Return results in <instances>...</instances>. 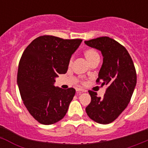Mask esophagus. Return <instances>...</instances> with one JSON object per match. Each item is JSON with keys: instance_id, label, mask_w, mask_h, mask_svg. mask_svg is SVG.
I'll return each instance as SVG.
<instances>
[{"instance_id": "esophagus-1", "label": "esophagus", "mask_w": 148, "mask_h": 148, "mask_svg": "<svg viewBox=\"0 0 148 148\" xmlns=\"http://www.w3.org/2000/svg\"><path fill=\"white\" fill-rule=\"evenodd\" d=\"M77 92H78V93H80L81 92H86V90H82V89H77Z\"/></svg>"}]
</instances>
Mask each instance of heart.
I'll return each instance as SVG.
<instances>
[{
  "mask_svg": "<svg viewBox=\"0 0 148 148\" xmlns=\"http://www.w3.org/2000/svg\"><path fill=\"white\" fill-rule=\"evenodd\" d=\"M84 55L85 56L86 59L89 61L90 64L94 62V61H99V55L96 50L92 48H88L84 51ZM73 63V58H70L69 61V66H71ZM82 83H84V82H82Z\"/></svg>",
  "mask_w": 148,
  "mask_h": 148,
  "instance_id": "heart-1",
  "label": "heart"
}]
</instances>
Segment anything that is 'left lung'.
Masks as SVG:
<instances>
[{
  "mask_svg": "<svg viewBox=\"0 0 148 148\" xmlns=\"http://www.w3.org/2000/svg\"><path fill=\"white\" fill-rule=\"evenodd\" d=\"M84 43L102 53L103 64L96 83L108 85L101 98L89 90L91 101L86 113L95 122L107 125L118 118L130 102L136 84V68L126 48L114 39L105 36Z\"/></svg>",
  "mask_w": 148,
  "mask_h": 148,
  "instance_id": "left-lung-1",
  "label": "left lung"
}]
</instances>
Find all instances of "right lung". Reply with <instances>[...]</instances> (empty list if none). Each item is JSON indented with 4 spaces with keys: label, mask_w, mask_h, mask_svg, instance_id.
Segmentation results:
<instances>
[{
    "label": "right lung",
    "mask_w": 148,
    "mask_h": 148,
    "mask_svg": "<svg viewBox=\"0 0 148 148\" xmlns=\"http://www.w3.org/2000/svg\"><path fill=\"white\" fill-rule=\"evenodd\" d=\"M82 41V39L41 35L23 51L17 82L23 104L40 124L58 122L67 112L75 90L56 87L55 78L66 73L72 54Z\"/></svg>",
    "instance_id": "1"
}]
</instances>
